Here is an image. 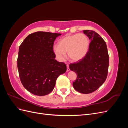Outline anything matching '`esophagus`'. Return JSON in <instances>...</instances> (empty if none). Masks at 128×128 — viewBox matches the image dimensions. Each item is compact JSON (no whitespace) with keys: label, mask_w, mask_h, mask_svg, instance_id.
Returning a JSON list of instances; mask_svg holds the SVG:
<instances>
[{"label":"esophagus","mask_w":128,"mask_h":128,"mask_svg":"<svg viewBox=\"0 0 128 128\" xmlns=\"http://www.w3.org/2000/svg\"><path fill=\"white\" fill-rule=\"evenodd\" d=\"M69 70H70V69H69V64H67V72H68Z\"/></svg>","instance_id":"34e87169"}]
</instances>
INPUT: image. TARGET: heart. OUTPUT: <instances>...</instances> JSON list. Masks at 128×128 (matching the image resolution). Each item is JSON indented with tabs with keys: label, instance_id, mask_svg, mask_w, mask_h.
<instances>
[{
	"label": "heart",
	"instance_id": "obj_1",
	"mask_svg": "<svg viewBox=\"0 0 128 128\" xmlns=\"http://www.w3.org/2000/svg\"><path fill=\"white\" fill-rule=\"evenodd\" d=\"M90 40L84 34L67 35L62 38L58 45H54L53 51L59 61H64L67 53L69 59L78 62L83 59L88 53Z\"/></svg>",
	"mask_w": 128,
	"mask_h": 128
}]
</instances>
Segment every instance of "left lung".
Returning a JSON list of instances; mask_svg holds the SVG:
<instances>
[{"label": "left lung", "instance_id": "left-lung-1", "mask_svg": "<svg viewBox=\"0 0 128 128\" xmlns=\"http://www.w3.org/2000/svg\"><path fill=\"white\" fill-rule=\"evenodd\" d=\"M91 42L88 53L83 59L69 64L77 74L72 86L81 94H88L97 90L106 80L109 66V56L105 41L93 30H85Z\"/></svg>", "mask_w": 128, "mask_h": 128}]
</instances>
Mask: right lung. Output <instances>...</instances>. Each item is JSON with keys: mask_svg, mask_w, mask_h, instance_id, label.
Here are the masks:
<instances>
[{"mask_svg": "<svg viewBox=\"0 0 128 128\" xmlns=\"http://www.w3.org/2000/svg\"><path fill=\"white\" fill-rule=\"evenodd\" d=\"M60 34L37 32L27 36L18 50L17 65L21 82L36 96L51 93L57 78L66 72V64L56 59L53 47Z\"/></svg>", "mask_w": 128, "mask_h": 128, "instance_id": "add662e5", "label": "right lung"}]
</instances>
